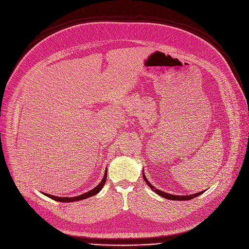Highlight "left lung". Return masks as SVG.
<instances>
[{
    "mask_svg": "<svg viewBox=\"0 0 249 249\" xmlns=\"http://www.w3.org/2000/svg\"><path fill=\"white\" fill-rule=\"evenodd\" d=\"M143 178H144V180L146 181V183L149 185V187H150L151 189H153L157 194H159L160 196H162V197H164V198H167V199H170V200H177V201H178V200H190V199H192V198H194V197H196V196H198V195H200V194H202L204 191H201V192H198V193H195V194H191V195H173V194H169V193H166V192H163V191H161V190H159V189H157V188H155V187H153V185L149 182L148 180H147V178H145V176H144V174H143Z\"/></svg>",
    "mask_w": 249,
    "mask_h": 249,
    "instance_id": "obj_1",
    "label": "left lung"
}]
</instances>
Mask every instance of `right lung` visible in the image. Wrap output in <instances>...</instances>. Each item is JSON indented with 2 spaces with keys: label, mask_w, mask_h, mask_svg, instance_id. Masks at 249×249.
<instances>
[{
  "label": "right lung",
  "mask_w": 249,
  "mask_h": 249,
  "mask_svg": "<svg viewBox=\"0 0 249 249\" xmlns=\"http://www.w3.org/2000/svg\"><path fill=\"white\" fill-rule=\"evenodd\" d=\"M106 179H107V170L105 171V175H104V178L103 179L101 180V182L99 183L95 188L91 189L90 191H88L87 193H84V194H81L79 196H75V197H57V196H54V195H50V194H45L46 196L52 198L53 200H56V201H59V202H72V201H77V200H82V199H86V198L88 197H91L95 194H97L99 191H100L102 189V187L104 186L105 182H106Z\"/></svg>",
  "instance_id": "obj_1"
}]
</instances>
